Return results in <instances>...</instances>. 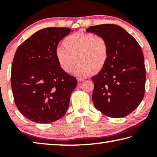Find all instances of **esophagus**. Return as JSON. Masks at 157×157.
Listing matches in <instances>:
<instances>
[{
	"label": "esophagus",
	"mask_w": 157,
	"mask_h": 157,
	"mask_svg": "<svg viewBox=\"0 0 157 157\" xmlns=\"http://www.w3.org/2000/svg\"><path fill=\"white\" fill-rule=\"evenodd\" d=\"M77 80H78V82H81L82 81L84 80V78H77Z\"/></svg>",
	"instance_id": "34e87169"
}]
</instances>
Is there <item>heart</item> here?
Returning <instances> with one entry per match:
<instances>
[{"label":"heart","mask_w":157,"mask_h":157,"mask_svg":"<svg viewBox=\"0 0 157 157\" xmlns=\"http://www.w3.org/2000/svg\"><path fill=\"white\" fill-rule=\"evenodd\" d=\"M63 48H58L55 57L61 69L71 73L77 62L75 75L85 77L98 73L107 65L109 58L107 41L102 36L86 33H76L63 39Z\"/></svg>","instance_id":"b5f03b06"}]
</instances>
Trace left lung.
<instances>
[{"label": "left lung", "instance_id": "left-lung-1", "mask_svg": "<svg viewBox=\"0 0 157 157\" xmlns=\"http://www.w3.org/2000/svg\"><path fill=\"white\" fill-rule=\"evenodd\" d=\"M87 33L107 41L109 58L105 67L92 78L95 108L111 118H123L134 111L145 94L146 71L141 48L119 25L91 26Z\"/></svg>", "mask_w": 157, "mask_h": 157}]
</instances>
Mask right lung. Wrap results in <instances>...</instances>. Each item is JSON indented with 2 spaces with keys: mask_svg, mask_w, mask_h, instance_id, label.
Wrapping results in <instances>:
<instances>
[{
  "mask_svg": "<svg viewBox=\"0 0 157 157\" xmlns=\"http://www.w3.org/2000/svg\"><path fill=\"white\" fill-rule=\"evenodd\" d=\"M71 32L68 28H44L23 41L15 52L11 71L14 100L18 111L34 123L56 121L68 108L77 79L61 69L55 51Z\"/></svg>",
  "mask_w": 157,
  "mask_h": 157,
  "instance_id": "1",
  "label": "right lung"
}]
</instances>
